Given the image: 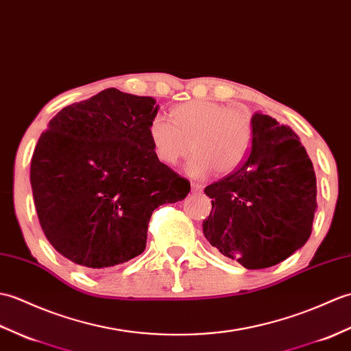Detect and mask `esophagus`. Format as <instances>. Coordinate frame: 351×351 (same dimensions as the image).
<instances>
[{
  "mask_svg": "<svg viewBox=\"0 0 351 351\" xmlns=\"http://www.w3.org/2000/svg\"><path fill=\"white\" fill-rule=\"evenodd\" d=\"M191 188H192V192H202V186L199 183H192Z\"/></svg>",
  "mask_w": 351,
  "mask_h": 351,
  "instance_id": "1",
  "label": "esophagus"
}]
</instances>
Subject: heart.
<instances>
[{
    "instance_id": "1",
    "label": "heart",
    "mask_w": 351,
    "mask_h": 351,
    "mask_svg": "<svg viewBox=\"0 0 351 351\" xmlns=\"http://www.w3.org/2000/svg\"><path fill=\"white\" fill-rule=\"evenodd\" d=\"M171 123L154 115L149 124L153 152L165 165H177L193 152L186 171L192 177L234 171L251 147V117L210 100H191L176 106Z\"/></svg>"
}]
</instances>
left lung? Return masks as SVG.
Returning <instances> with one entry per match:
<instances>
[{"mask_svg":"<svg viewBox=\"0 0 351 351\" xmlns=\"http://www.w3.org/2000/svg\"><path fill=\"white\" fill-rule=\"evenodd\" d=\"M249 152L234 173L204 189L210 245L246 269H266L306 243L317 210L313 162L291 128L270 115L251 119Z\"/></svg>","mask_w":351,"mask_h":351,"instance_id":"obj_1","label":"left lung"}]
</instances>
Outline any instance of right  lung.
Listing matches in <instances>:
<instances>
[{
  "mask_svg": "<svg viewBox=\"0 0 351 351\" xmlns=\"http://www.w3.org/2000/svg\"><path fill=\"white\" fill-rule=\"evenodd\" d=\"M153 97L117 88L61 110L40 135L29 180L49 243L82 267L143 254L152 213L182 201L191 183L153 152Z\"/></svg>",
  "mask_w": 351,
  "mask_h": 351,
  "instance_id": "1",
  "label": "right lung"
}]
</instances>
